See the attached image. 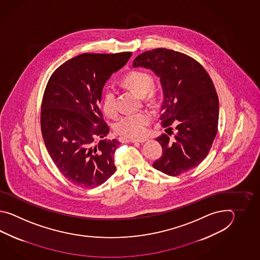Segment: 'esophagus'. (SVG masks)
<instances>
[{"mask_svg": "<svg viewBox=\"0 0 260 260\" xmlns=\"http://www.w3.org/2000/svg\"><path fill=\"white\" fill-rule=\"evenodd\" d=\"M127 141L132 142V143H137V142H138V143H143L145 141H147V138H131V139H128Z\"/></svg>", "mask_w": 260, "mask_h": 260, "instance_id": "obj_1", "label": "esophagus"}]
</instances>
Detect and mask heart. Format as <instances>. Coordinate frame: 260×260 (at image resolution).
<instances>
[{"label": "heart", "instance_id": "heart-1", "mask_svg": "<svg viewBox=\"0 0 260 260\" xmlns=\"http://www.w3.org/2000/svg\"><path fill=\"white\" fill-rule=\"evenodd\" d=\"M122 82L137 94L145 95L149 91L153 83L152 76L144 71H132L127 73ZM102 111L110 118H114L118 113L115 93L111 87L106 89L101 102ZM151 120V115L148 111H138L128 113L121 117L114 124V129L119 135L129 138H137L143 134L145 128Z\"/></svg>", "mask_w": 260, "mask_h": 260}]
</instances>
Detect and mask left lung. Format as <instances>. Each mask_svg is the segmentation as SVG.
<instances>
[{
  "label": "left lung",
  "mask_w": 260,
  "mask_h": 260,
  "mask_svg": "<svg viewBox=\"0 0 260 260\" xmlns=\"http://www.w3.org/2000/svg\"><path fill=\"white\" fill-rule=\"evenodd\" d=\"M133 67L151 70L160 78L161 126L170 136V125L177 124L173 138L166 134L156 138L162 155L152 166L177 177L199 166L216 138L219 113L216 88L205 68L188 55L166 48L144 52L135 58Z\"/></svg>",
  "instance_id": "1"
}]
</instances>
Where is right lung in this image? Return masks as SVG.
<instances>
[{
    "label": "right lung",
    "instance_id": "1",
    "mask_svg": "<svg viewBox=\"0 0 260 260\" xmlns=\"http://www.w3.org/2000/svg\"><path fill=\"white\" fill-rule=\"evenodd\" d=\"M131 55H77L53 72L44 90L41 129L45 147L61 174L78 187H99L116 170L113 156L120 142L106 139L110 127L100 103L106 82Z\"/></svg>",
    "mask_w": 260,
    "mask_h": 260
}]
</instances>
